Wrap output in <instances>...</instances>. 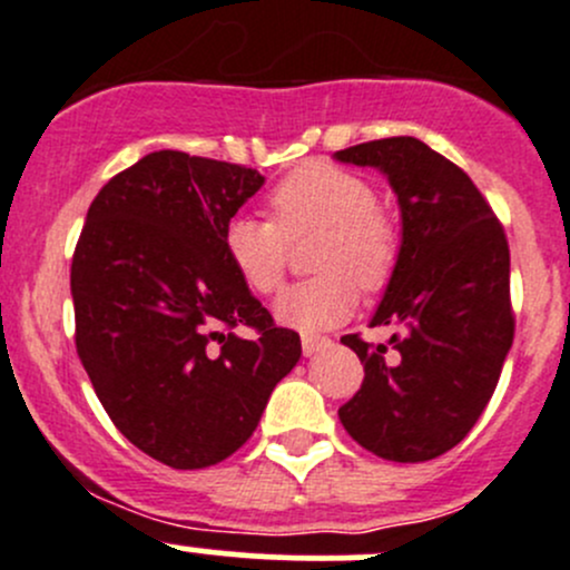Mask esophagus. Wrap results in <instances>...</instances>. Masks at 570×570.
Wrapping results in <instances>:
<instances>
[{
  "mask_svg": "<svg viewBox=\"0 0 570 570\" xmlns=\"http://www.w3.org/2000/svg\"><path fill=\"white\" fill-rule=\"evenodd\" d=\"M301 344H303V355H306V358H312L314 353H320V350L327 347L331 342H327L325 336H303Z\"/></svg>",
  "mask_w": 570,
  "mask_h": 570,
  "instance_id": "1",
  "label": "esophagus"
}]
</instances>
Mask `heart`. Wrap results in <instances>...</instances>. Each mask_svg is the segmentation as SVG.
I'll list each match as a JSON object with an SVG mask.
<instances>
[{
	"mask_svg": "<svg viewBox=\"0 0 570 570\" xmlns=\"http://www.w3.org/2000/svg\"><path fill=\"white\" fill-rule=\"evenodd\" d=\"M273 220L237 215L223 228V250L245 286L273 295L284 281L289 239L320 232L312 250L314 278L275 301V320L303 333L336 327L350 317L358 286L375 292L392 278L400 237L377 209L370 181L331 163H306L269 193Z\"/></svg>",
	"mask_w": 570,
	"mask_h": 570,
	"instance_id": "1",
	"label": "heart"
}]
</instances>
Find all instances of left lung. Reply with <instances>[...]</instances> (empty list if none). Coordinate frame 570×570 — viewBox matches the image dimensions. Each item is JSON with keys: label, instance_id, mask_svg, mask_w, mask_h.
<instances>
[{"label": "left lung", "instance_id": "8db88e82", "mask_svg": "<svg viewBox=\"0 0 570 570\" xmlns=\"http://www.w3.org/2000/svg\"><path fill=\"white\" fill-rule=\"evenodd\" d=\"M333 157L381 170L402 217L394 273L370 322L396 327L393 350L342 336L364 364V383L338 419L377 458L433 461L474 428L513 344L508 239L474 181L416 137Z\"/></svg>", "mask_w": 570, "mask_h": 570}]
</instances>
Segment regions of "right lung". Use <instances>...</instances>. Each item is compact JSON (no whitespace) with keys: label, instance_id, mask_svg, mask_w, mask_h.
<instances>
[{"label":"right lung","instance_id":"add662e5","mask_svg":"<svg viewBox=\"0 0 570 570\" xmlns=\"http://www.w3.org/2000/svg\"><path fill=\"white\" fill-rule=\"evenodd\" d=\"M262 184L243 165L154 151L101 187L73 250L79 361L115 428L170 469L234 455L301 361V336L273 325L223 250Z\"/></svg>","mask_w":570,"mask_h":570}]
</instances>
